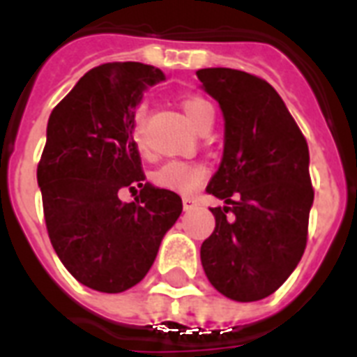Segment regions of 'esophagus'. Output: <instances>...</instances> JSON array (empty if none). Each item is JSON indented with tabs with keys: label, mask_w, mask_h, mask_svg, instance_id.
I'll use <instances>...</instances> for the list:
<instances>
[{
	"label": "esophagus",
	"mask_w": 357,
	"mask_h": 357,
	"mask_svg": "<svg viewBox=\"0 0 357 357\" xmlns=\"http://www.w3.org/2000/svg\"><path fill=\"white\" fill-rule=\"evenodd\" d=\"M196 206V202L190 198V196H185L183 198V209L185 211H189V209H192V207Z\"/></svg>",
	"instance_id": "34e87169"
}]
</instances>
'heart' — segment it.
I'll use <instances>...</instances> for the list:
<instances>
[{
  "label": "heart",
  "mask_w": 357,
  "mask_h": 357,
  "mask_svg": "<svg viewBox=\"0 0 357 357\" xmlns=\"http://www.w3.org/2000/svg\"><path fill=\"white\" fill-rule=\"evenodd\" d=\"M181 109H183V113L187 114L189 122L196 129L200 128V123L206 120V116L213 114L211 103L198 96L183 98L181 100ZM144 107H139L133 119V140L140 150L144 148ZM204 178H206V168L202 167V165H196V162L189 161H179V159L167 161L165 165L157 168L153 176H151L155 185H159L162 189L181 192V195L195 192L202 185Z\"/></svg>",
  "instance_id": "heart-1"
}]
</instances>
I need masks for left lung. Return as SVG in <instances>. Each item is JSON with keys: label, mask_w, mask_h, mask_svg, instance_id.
I'll list each match as a JSON object with an SVG mask.
<instances>
[{"label": "left lung", "mask_w": 357, "mask_h": 357, "mask_svg": "<svg viewBox=\"0 0 357 357\" xmlns=\"http://www.w3.org/2000/svg\"><path fill=\"white\" fill-rule=\"evenodd\" d=\"M224 116V151L207 192L217 226L202 243L207 280L237 302L266 298L296 268L313 206L310 150L266 81L231 68L196 72Z\"/></svg>", "instance_id": "obj_1"}]
</instances>
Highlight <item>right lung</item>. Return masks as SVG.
I'll use <instances>...</instances> for the list:
<instances>
[{
	"instance_id": "obj_1",
	"label": "right lung",
	"mask_w": 357,
	"mask_h": 357,
	"mask_svg": "<svg viewBox=\"0 0 357 357\" xmlns=\"http://www.w3.org/2000/svg\"><path fill=\"white\" fill-rule=\"evenodd\" d=\"M161 81L150 64H102L47 120L36 179L50 241L70 274L100 293L137 285L183 209L176 192L144 181L133 140L135 109ZM137 186L135 202L119 200L120 190Z\"/></svg>"
}]
</instances>
